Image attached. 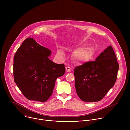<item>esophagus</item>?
<instances>
[{
    "instance_id": "34e87169",
    "label": "esophagus",
    "mask_w": 130,
    "mask_h": 130,
    "mask_svg": "<svg viewBox=\"0 0 130 130\" xmlns=\"http://www.w3.org/2000/svg\"><path fill=\"white\" fill-rule=\"evenodd\" d=\"M71 68H70V67L67 66V67H66V71L67 72H70V71H71Z\"/></svg>"
}]
</instances>
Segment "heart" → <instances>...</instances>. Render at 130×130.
<instances>
[{
	"mask_svg": "<svg viewBox=\"0 0 130 130\" xmlns=\"http://www.w3.org/2000/svg\"><path fill=\"white\" fill-rule=\"evenodd\" d=\"M92 50L90 48H84L77 51L75 54L76 60L81 62L88 61L92 55Z\"/></svg>",
	"mask_w": 130,
	"mask_h": 130,
	"instance_id": "b5f03b06",
	"label": "heart"
}]
</instances>
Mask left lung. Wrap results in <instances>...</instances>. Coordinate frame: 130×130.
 <instances>
[{"label": "left lung", "mask_w": 130, "mask_h": 130, "mask_svg": "<svg viewBox=\"0 0 130 130\" xmlns=\"http://www.w3.org/2000/svg\"><path fill=\"white\" fill-rule=\"evenodd\" d=\"M119 69L116 54L111 46L95 61H89L75 67V88L79 98L85 102L103 99L115 84Z\"/></svg>", "instance_id": "left-lung-1"}]
</instances>
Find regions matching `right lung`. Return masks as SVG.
<instances>
[{
  "label": "right lung",
  "mask_w": 130,
  "mask_h": 130,
  "mask_svg": "<svg viewBox=\"0 0 130 130\" xmlns=\"http://www.w3.org/2000/svg\"><path fill=\"white\" fill-rule=\"evenodd\" d=\"M51 51L33 38L26 39L14 57V82L28 99L45 102L52 94L56 79L63 76L64 64L53 63Z\"/></svg>",
  "instance_id": "add662e5"
}]
</instances>
